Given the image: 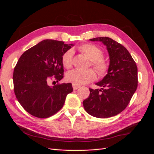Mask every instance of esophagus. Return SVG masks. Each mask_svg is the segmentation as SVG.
<instances>
[{"instance_id":"34e87169","label":"esophagus","mask_w":154,"mask_h":154,"mask_svg":"<svg viewBox=\"0 0 154 154\" xmlns=\"http://www.w3.org/2000/svg\"><path fill=\"white\" fill-rule=\"evenodd\" d=\"M72 87H73V89H74V90H77L78 88H79L80 87V86L76 85H74V84H72Z\"/></svg>"}]
</instances>
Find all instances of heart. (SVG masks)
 I'll return each instance as SVG.
<instances>
[{"mask_svg":"<svg viewBox=\"0 0 154 154\" xmlns=\"http://www.w3.org/2000/svg\"><path fill=\"white\" fill-rule=\"evenodd\" d=\"M78 50L91 60V66L94 67L100 77H105L108 74L110 65L103 58V51L101 49L94 44H84L79 46ZM72 50L69 49L62 55V62L64 67L66 69H69L72 67ZM96 77V72L93 69H89L85 71L73 70L67 74L66 79L72 84L81 85L94 81Z\"/></svg>","mask_w":154,"mask_h":154,"instance_id":"b5f03b06","label":"heart"}]
</instances>
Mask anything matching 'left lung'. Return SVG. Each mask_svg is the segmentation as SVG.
I'll list each match as a JSON object with an SVG mask.
<instances>
[{
    "label": "left lung",
    "instance_id": "left-lung-1",
    "mask_svg": "<svg viewBox=\"0 0 154 154\" xmlns=\"http://www.w3.org/2000/svg\"><path fill=\"white\" fill-rule=\"evenodd\" d=\"M91 41L102 42L110 57L108 74L96 85L101 89L89 88L90 94L83 101L87 113L106 118L122 112L127 106L137 87V67L123 45L109 37H97Z\"/></svg>",
    "mask_w": 154,
    "mask_h": 154
}]
</instances>
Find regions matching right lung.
Returning <instances> with one entry per match:
<instances>
[{
    "label": "right lung",
    "mask_w": 154,
    "mask_h": 154,
    "mask_svg": "<svg viewBox=\"0 0 154 154\" xmlns=\"http://www.w3.org/2000/svg\"><path fill=\"white\" fill-rule=\"evenodd\" d=\"M72 44L44 40L22 54L14 69V92L26 111L35 117L47 118L61 109L72 84L57 83L63 77L62 57Z\"/></svg>",
    "instance_id": "right-lung-1"
}]
</instances>
